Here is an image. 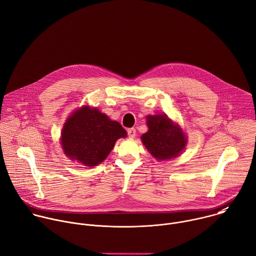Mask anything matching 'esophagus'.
<instances>
[{
  "mask_svg": "<svg viewBox=\"0 0 256 256\" xmlns=\"http://www.w3.org/2000/svg\"><path fill=\"white\" fill-rule=\"evenodd\" d=\"M128 134L130 138H134L136 134V128H128Z\"/></svg>",
  "mask_w": 256,
  "mask_h": 256,
  "instance_id": "obj_1",
  "label": "esophagus"
}]
</instances>
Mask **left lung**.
Instances as JSON below:
<instances>
[{"mask_svg":"<svg viewBox=\"0 0 256 256\" xmlns=\"http://www.w3.org/2000/svg\"><path fill=\"white\" fill-rule=\"evenodd\" d=\"M146 118L148 130L142 136V140L148 150L160 160L179 156L187 142L182 130L166 114Z\"/></svg>","mask_w":256,"mask_h":256,"instance_id":"8db88e82","label":"left lung"}]
</instances>
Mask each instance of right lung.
Listing matches in <instances>:
<instances>
[{"instance_id": "obj_1", "label": "right lung", "mask_w": 256, "mask_h": 256, "mask_svg": "<svg viewBox=\"0 0 256 256\" xmlns=\"http://www.w3.org/2000/svg\"><path fill=\"white\" fill-rule=\"evenodd\" d=\"M124 136L126 132L120 124L110 120L98 108L83 106L65 122L61 144L67 156L94 166L104 160L118 138Z\"/></svg>"}]
</instances>
